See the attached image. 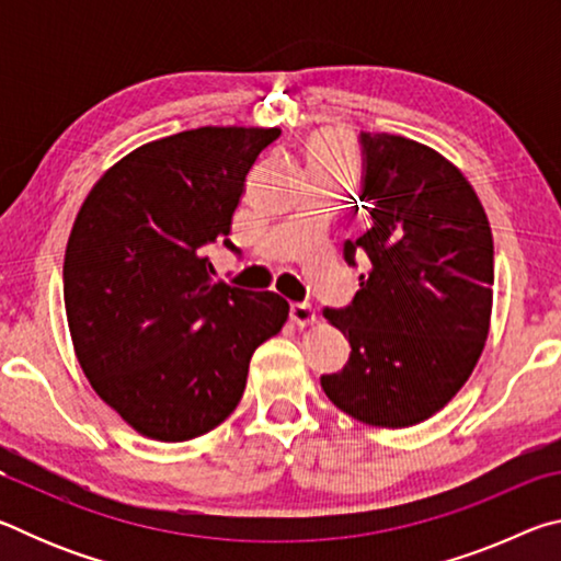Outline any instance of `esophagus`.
Listing matches in <instances>:
<instances>
[{
  "instance_id": "34e87169",
  "label": "esophagus",
  "mask_w": 561,
  "mask_h": 561,
  "mask_svg": "<svg viewBox=\"0 0 561 561\" xmlns=\"http://www.w3.org/2000/svg\"><path fill=\"white\" fill-rule=\"evenodd\" d=\"M289 317H291V321H294V324H297L299 329L317 324V311L311 309L309 304H291Z\"/></svg>"
}]
</instances>
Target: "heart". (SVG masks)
I'll use <instances>...</instances> for the list:
<instances>
[{"instance_id": "heart-1", "label": "heart", "mask_w": 561, "mask_h": 561, "mask_svg": "<svg viewBox=\"0 0 561 561\" xmlns=\"http://www.w3.org/2000/svg\"><path fill=\"white\" fill-rule=\"evenodd\" d=\"M356 168V150L344 133L324 130L309 140L307 170L309 173H344L351 175Z\"/></svg>"}]
</instances>
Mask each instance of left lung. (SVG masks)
Wrapping results in <instances>:
<instances>
[{"label":"left lung","instance_id":"left-lung-1","mask_svg":"<svg viewBox=\"0 0 561 561\" xmlns=\"http://www.w3.org/2000/svg\"><path fill=\"white\" fill-rule=\"evenodd\" d=\"M366 230L344 257L366 262L346 309H324L348 339V364L321 376L329 401L378 428H408L453 401L485 348L492 232L482 203L438 150L360 130Z\"/></svg>","mask_w":561,"mask_h":561}]
</instances>
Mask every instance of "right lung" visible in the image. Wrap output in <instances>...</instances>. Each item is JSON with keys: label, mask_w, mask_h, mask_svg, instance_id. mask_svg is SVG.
<instances>
[{"label": "right lung", "mask_w": 561, "mask_h": 561, "mask_svg": "<svg viewBox=\"0 0 561 561\" xmlns=\"http://www.w3.org/2000/svg\"><path fill=\"white\" fill-rule=\"evenodd\" d=\"M279 128L205 126L153 140L101 175L76 215L64 304L93 391L160 443L230 417L254 348L289 304L213 282L205 247L227 240L244 178Z\"/></svg>", "instance_id": "add662e5"}]
</instances>
